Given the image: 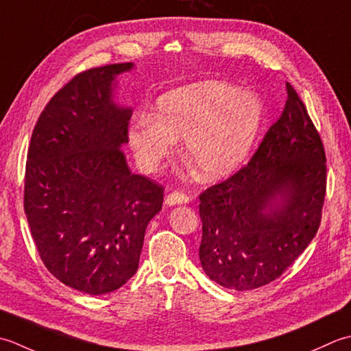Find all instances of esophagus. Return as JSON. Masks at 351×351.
Instances as JSON below:
<instances>
[{
  "label": "esophagus",
  "instance_id": "obj_1",
  "mask_svg": "<svg viewBox=\"0 0 351 351\" xmlns=\"http://www.w3.org/2000/svg\"><path fill=\"white\" fill-rule=\"evenodd\" d=\"M165 203H167L168 206L186 204V203H189V197L186 195V194H183V192H180V191H174V192H171V194L167 195Z\"/></svg>",
  "mask_w": 351,
  "mask_h": 351
}]
</instances>
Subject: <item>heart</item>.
Instances as JSON below:
<instances>
[{
    "label": "heart",
    "mask_w": 351,
    "mask_h": 351,
    "mask_svg": "<svg viewBox=\"0 0 351 351\" xmlns=\"http://www.w3.org/2000/svg\"><path fill=\"white\" fill-rule=\"evenodd\" d=\"M262 104L252 92L223 82H199L163 94L154 117L139 115L128 142L139 165L156 171L184 136V156L199 176L218 178L244 160L259 130Z\"/></svg>",
    "instance_id": "obj_1"
}]
</instances>
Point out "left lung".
Returning <instances> with one entry per match:
<instances>
[{"label":"left lung","mask_w":351,"mask_h":351,"mask_svg":"<svg viewBox=\"0 0 351 351\" xmlns=\"http://www.w3.org/2000/svg\"><path fill=\"white\" fill-rule=\"evenodd\" d=\"M286 94L280 118L247 165L199 194V261L204 273L228 289L250 291L276 280L321 224L324 145L289 83Z\"/></svg>","instance_id":"left-lung-1"}]
</instances>
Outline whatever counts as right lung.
Wrapping results in <instances>:
<instances>
[{
  "label": "right lung",
  "instance_id": "right-lung-1",
  "mask_svg": "<svg viewBox=\"0 0 351 351\" xmlns=\"http://www.w3.org/2000/svg\"><path fill=\"white\" fill-rule=\"evenodd\" d=\"M133 63L82 71L54 94L27 153L24 210L42 262L69 288L99 295L138 271L162 184L133 174L121 145L132 110L112 101Z\"/></svg>",
  "mask_w": 351,
  "mask_h": 351
}]
</instances>
